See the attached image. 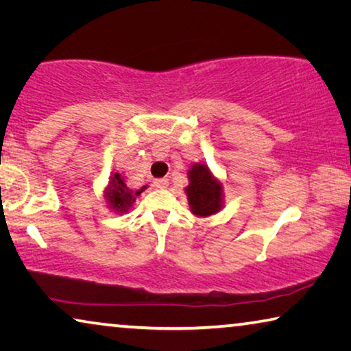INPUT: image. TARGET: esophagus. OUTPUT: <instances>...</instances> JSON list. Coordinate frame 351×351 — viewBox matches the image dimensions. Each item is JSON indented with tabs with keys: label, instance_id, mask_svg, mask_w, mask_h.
<instances>
[{
	"label": "esophagus",
	"instance_id": "esophagus-1",
	"mask_svg": "<svg viewBox=\"0 0 351 351\" xmlns=\"http://www.w3.org/2000/svg\"><path fill=\"white\" fill-rule=\"evenodd\" d=\"M153 184L158 189H167L169 187V180H167V178H159V180H154Z\"/></svg>",
	"mask_w": 351,
	"mask_h": 351
}]
</instances>
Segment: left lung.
<instances>
[{
	"instance_id": "1",
	"label": "left lung",
	"mask_w": 351,
	"mask_h": 351,
	"mask_svg": "<svg viewBox=\"0 0 351 351\" xmlns=\"http://www.w3.org/2000/svg\"><path fill=\"white\" fill-rule=\"evenodd\" d=\"M187 195L190 212L198 218L215 215L224 207L223 181L212 173L204 162H195L187 171Z\"/></svg>"
}]
</instances>
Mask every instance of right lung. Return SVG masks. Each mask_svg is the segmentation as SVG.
<instances>
[{
    "label": "right lung",
    "mask_w": 351,
    "mask_h": 351,
    "mask_svg": "<svg viewBox=\"0 0 351 351\" xmlns=\"http://www.w3.org/2000/svg\"><path fill=\"white\" fill-rule=\"evenodd\" d=\"M142 190H144V187L141 190L130 189L127 186L123 173H119V171L112 170L110 181L104 190V199L106 206L110 207V210L117 213V215H122V213L132 210L136 199L141 197Z\"/></svg>",
    "instance_id": "add662e5"
}]
</instances>
